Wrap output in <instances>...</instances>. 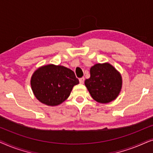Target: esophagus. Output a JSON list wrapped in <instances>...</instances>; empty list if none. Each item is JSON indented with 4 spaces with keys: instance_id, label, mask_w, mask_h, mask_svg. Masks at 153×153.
Listing matches in <instances>:
<instances>
[{
    "instance_id": "esophagus-1",
    "label": "esophagus",
    "mask_w": 153,
    "mask_h": 153,
    "mask_svg": "<svg viewBox=\"0 0 153 153\" xmlns=\"http://www.w3.org/2000/svg\"><path fill=\"white\" fill-rule=\"evenodd\" d=\"M84 81H85L84 77H82V78L79 79V82H80V83H81V84H83V83H84Z\"/></svg>"
}]
</instances>
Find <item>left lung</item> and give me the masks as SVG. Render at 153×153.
Here are the masks:
<instances>
[{"mask_svg":"<svg viewBox=\"0 0 153 153\" xmlns=\"http://www.w3.org/2000/svg\"><path fill=\"white\" fill-rule=\"evenodd\" d=\"M91 77L85 79V85L96 102L107 104L118 97L122 89L120 73L108 62L97 63L90 70Z\"/></svg>","mask_w":153,"mask_h":153,"instance_id":"8db88e82","label":"left lung"}]
</instances>
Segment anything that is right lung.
I'll use <instances>...</instances> for the list:
<instances>
[{"label":"right lung","mask_w":153,"mask_h":153,"mask_svg":"<svg viewBox=\"0 0 153 153\" xmlns=\"http://www.w3.org/2000/svg\"><path fill=\"white\" fill-rule=\"evenodd\" d=\"M79 83L72 70L53 64L39 67L30 79L35 97L41 103L50 106H58L65 101L73 87Z\"/></svg>","instance_id":"right-lung-1"}]
</instances>
